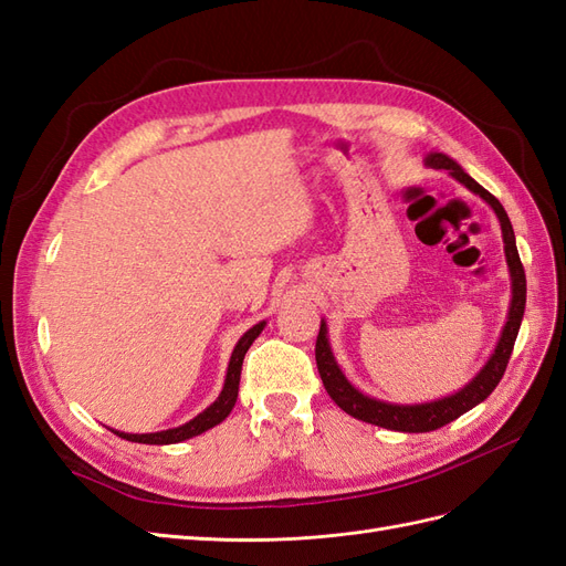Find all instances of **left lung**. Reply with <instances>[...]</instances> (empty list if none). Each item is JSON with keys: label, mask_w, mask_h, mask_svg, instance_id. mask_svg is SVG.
I'll use <instances>...</instances> for the list:
<instances>
[{"label": "left lung", "mask_w": 566, "mask_h": 566, "mask_svg": "<svg viewBox=\"0 0 566 566\" xmlns=\"http://www.w3.org/2000/svg\"><path fill=\"white\" fill-rule=\"evenodd\" d=\"M424 164L436 170H448L458 182H462L470 191L479 193V197L493 208L497 220H500V230H503L505 258H507L510 280H512V301H510V313H507L503 334H500V342L489 358V363L481 367V373L470 384H467L464 389H460L453 396H446V398L431 400V402H419V406H398V402H386V400H377V398H369V396L360 394L344 377L342 367L336 365L334 353L329 348L325 319L319 322V334H317V344H315V360H317L322 384H325L327 394L332 396V400L338 408L355 419H363V422L377 424V427L391 429V431H406V433H422V431L441 429V427L453 422V419H458L460 415H464L467 410L479 406L481 400H486L493 394L497 381L505 375V367L510 363L516 334H520L524 305H526V274H524V265L520 261V251H516L512 222L505 213L503 203H500L491 191H486L479 182H474L472 177L467 175L460 168V164H455L450 156L433 151L424 158Z\"/></svg>", "instance_id": "8db88e82"}]
</instances>
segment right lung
I'll use <instances>...</instances> for the list:
<instances>
[{"label": "right lung", "instance_id": "1", "mask_svg": "<svg viewBox=\"0 0 566 566\" xmlns=\"http://www.w3.org/2000/svg\"><path fill=\"white\" fill-rule=\"evenodd\" d=\"M265 322H258L253 325L244 336L239 338L232 358L228 365V377H224V386L220 396L216 398V402H211L201 415H197L193 419H189L187 424L175 427V429H166V431H156V433H125V431H113L118 433L120 439L133 441V443H149V446H168V443H180L191 439V436H199L208 429H213L216 424H220L224 417H228L237 402V394H239V377H241V363H244V355L249 350V346L255 342L258 334L263 332Z\"/></svg>", "mask_w": 566, "mask_h": 566}]
</instances>
